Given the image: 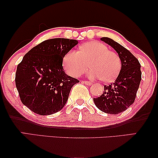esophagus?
I'll return each mask as SVG.
<instances>
[{
	"label": "esophagus",
	"instance_id": "1",
	"mask_svg": "<svg viewBox=\"0 0 158 158\" xmlns=\"http://www.w3.org/2000/svg\"><path fill=\"white\" fill-rule=\"evenodd\" d=\"M83 83L85 84V85H90L92 84V83L91 82H90V81H83Z\"/></svg>",
	"mask_w": 158,
	"mask_h": 158
}]
</instances>
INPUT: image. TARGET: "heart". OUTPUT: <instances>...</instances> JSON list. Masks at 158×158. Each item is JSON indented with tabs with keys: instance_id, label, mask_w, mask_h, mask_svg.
<instances>
[{
	"instance_id": "heart-1",
	"label": "heart",
	"mask_w": 158,
	"mask_h": 158,
	"mask_svg": "<svg viewBox=\"0 0 158 158\" xmlns=\"http://www.w3.org/2000/svg\"><path fill=\"white\" fill-rule=\"evenodd\" d=\"M91 68L88 75L91 78L110 82L116 78L122 68V61L116 52L109 50L102 43L93 41L83 44L79 51L70 50L63 57V66L69 75L78 77Z\"/></svg>"
}]
</instances>
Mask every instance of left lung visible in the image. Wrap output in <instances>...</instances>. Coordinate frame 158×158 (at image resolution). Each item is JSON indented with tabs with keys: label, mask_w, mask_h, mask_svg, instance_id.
I'll return each instance as SVG.
<instances>
[{
	"label": "left lung",
	"mask_w": 158,
	"mask_h": 158,
	"mask_svg": "<svg viewBox=\"0 0 158 158\" xmlns=\"http://www.w3.org/2000/svg\"><path fill=\"white\" fill-rule=\"evenodd\" d=\"M101 40L108 44L118 54L122 68L114 83L104 85L101 96L94 98L98 109L105 113L118 114L127 110L135 102L137 92L142 79L140 63L128 49L108 37Z\"/></svg>",
	"instance_id": "obj_1"
}]
</instances>
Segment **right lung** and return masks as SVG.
<instances>
[{
  "label": "right lung",
  "instance_id": "1",
  "mask_svg": "<svg viewBox=\"0 0 158 158\" xmlns=\"http://www.w3.org/2000/svg\"><path fill=\"white\" fill-rule=\"evenodd\" d=\"M77 41L49 39L33 47L23 57L16 72V86L21 102L40 115L60 111L71 88L79 83L69 76L62 67L64 56Z\"/></svg>",
  "mask_w": 158,
  "mask_h": 158
}]
</instances>
